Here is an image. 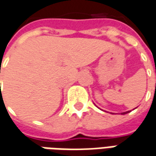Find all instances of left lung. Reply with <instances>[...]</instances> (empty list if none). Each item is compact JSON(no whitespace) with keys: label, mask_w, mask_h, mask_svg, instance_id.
<instances>
[{"label":"left lung","mask_w":156,"mask_h":156,"mask_svg":"<svg viewBox=\"0 0 156 156\" xmlns=\"http://www.w3.org/2000/svg\"><path fill=\"white\" fill-rule=\"evenodd\" d=\"M127 113H129V111H127V112H125V113H122L121 114H127Z\"/></svg>","instance_id":"left-lung-1"}]
</instances>
